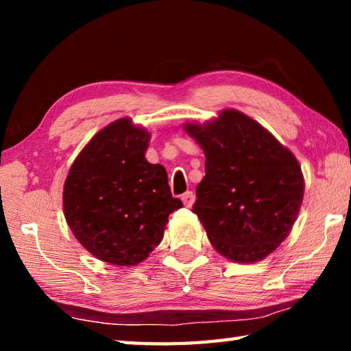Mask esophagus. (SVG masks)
Instances as JSON below:
<instances>
[{
    "label": "esophagus",
    "instance_id": "obj_1",
    "mask_svg": "<svg viewBox=\"0 0 351 351\" xmlns=\"http://www.w3.org/2000/svg\"><path fill=\"white\" fill-rule=\"evenodd\" d=\"M181 199H182V203H184V206L186 207H192L193 206V203H195V193L193 192H186L181 197Z\"/></svg>",
    "mask_w": 351,
    "mask_h": 351
}]
</instances>
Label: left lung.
I'll return each mask as SVG.
<instances>
[{"mask_svg": "<svg viewBox=\"0 0 351 351\" xmlns=\"http://www.w3.org/2000/svg\"><path fill=\"white\" fill-rule=\"evenodd\" d=\"M206 156L197 213L212 246L237 263H254L287 239L304 199L295 156L241 111L223 110L201 125L184 123Z\"/></svg>", "mask_w": 351, "mask_h": 351, "instance_id": "1", "label": "left lung"}]
</instances>
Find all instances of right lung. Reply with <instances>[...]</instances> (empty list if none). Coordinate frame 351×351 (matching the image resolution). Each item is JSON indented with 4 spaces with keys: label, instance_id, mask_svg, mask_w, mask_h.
Segmentation results:
<instances>
[{
    "label": "right lung",
    "instance_id": "1",
    "mask_svg": "<svg viewBox=\"0 0 351 351\" xmlns=\"http://www.w3.org/2000/svg\"><path fill=\"white\" fill-rule=\"evenodd\" d=\"M150 133L122 117L100 130L79 153L63 189L66 223L94 257L116 266L144 261L161 243L171 197L167 171L150 164Z\"/></svg>",
    "mask_w": 351,
    "mask_h": 351
}]
</instances>
